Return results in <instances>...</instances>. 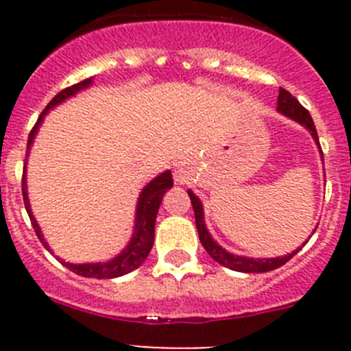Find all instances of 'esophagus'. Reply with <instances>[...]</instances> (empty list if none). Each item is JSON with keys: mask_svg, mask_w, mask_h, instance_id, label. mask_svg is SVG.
<instances>
[{"mask_svg": "<svg viewBox=\"0 0 351 351\" xmlns=\"http://www.w3.org/2000/svg\"><path fill=\"white\" fill-rule=\"evenodd\" d=\"M173 178H175V183H178V185H185V183H189L190 180L189 169H186L185 166H178V168H175Z\"/></svg>", "mask_w": 351, "mask_h": 351, "instance_id": "esophagus-1", "label": "esophagus"}]
</instances>
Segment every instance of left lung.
<instances>
[{
    "instance_id": "obj_1",
    "label": "left lung",
    "mask_w": 351,
    "mask_h": 351,
    "mask_svg": "<svg viewBox=\"0 0 351 351\" xmlns=\"http://www.w3.org/2000/svg\"><path fill=\"white\" fill-rule=\"evenodd\" d=\"M277 105H278L277 110L282 113V115L295 120V122H299L300 125H304L307 130H309L314 143H316L317 149H319L321 159H323V151H321V146H319V137H317L316 127H314L311 113L299 104V100H297L295 97H292V95H290L287 90H284V88L278 90ZM189 197L190 200H192L193 212H195V226H197L198 238H200L202 246H204L205 251L210 254V258H214V260L217 261L219 265H222V267L231 268V270L234 271H243V274H265V271H270V270H275V268L282 267V265H285L290 258L295 256V254L299 253L300 247L299 250L292 251V253L285 254V256H277V258H250V256H239V254L229 253L228 250H224L221 244L212 238L208 229L205 228L204 205H202L200 198H198L192 190H189ZM314 231H316V229H314Z\"/></svg>"
}]
</instances>
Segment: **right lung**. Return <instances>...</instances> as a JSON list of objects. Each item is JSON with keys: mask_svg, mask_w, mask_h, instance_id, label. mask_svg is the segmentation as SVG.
I'll return each mask as SVG.
<instances>
[{"mask_svg": "<svg viewBox=\"0 0 351 351\" xmlns=\"http://www.w3.org/2000/svg\"><path fill=\"white\" fill-rule=\"evenodd\" d=\"M91 84H93V77H88V80L81 81V83H76L73 84V86L66 88V90L59 91V93L52 98L51 104H49L44 112L40 113L37 123H35L30 136H28L27 158H28V153H30L32 144H34L35 136H37L38 129H40L42 122H44V117L47 115L49 110L58 107L59 104L66 101L67 98L74 97V95L80 93V91L86 90V88H90ZM25 171H27V162H25L23 166V178H22L25 208H27V214L28 217H30L32 226H34L35 229V234L38 236V239H40V243L44 244L45 250H49L52 253L51 246H49L47 241L44 239V234H42L40 226L37 224L34 214H32L30 200H28V193H27V173ZM171 186H173V178L169 169L162 171L161 175L156 176V178L151 180V182L144 186L143 192L139 193V198H137L136 222H134L132 238H130L129 244H127V246L123 247L115 258H112V260L108 261H98V263H69V261L61 260V258H58V260L61 261L66 268H69L71 271H74L76 275H81V277H86V278H117V277H122V275L130 274V271H134L136 268H139L141 265L146 261L147 254H149L151 247H153L156 215H158L162 195H165Z\"/></svg>", "mask_w": 351, "mask_h": 351, "instance_id": "1", "label": "right lung"}]
</instances>
